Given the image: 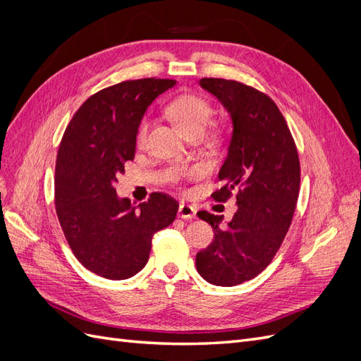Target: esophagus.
<instances>
[{
  "label": "esophagus",
  "instance_id": "esophagus-1",
  "mask_svg": "<svg viewBox=\"0 0 361 361\" xmlns=\"http://www.w3.org/2000/svg\"><path fill=\"white\" fill-rule=\"evenodd\" d=\"M195 212H197V211H195L192 206L182 203V204L179 206L178 215H179L180 218H183V220H192V218H195Z\"/></svg>",
  "mask_w": 361,
  "mask_h": 361
}]
</instances>
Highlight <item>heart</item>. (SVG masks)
Returning a JSON list of instances; mask_svg holds the SVG:
<instances>
[{"label":"heart","mask_w":361,"mask_h":361,"mask_svg":"<svg viewBox=\"0 0 361 361\" xmlns=\"http://www.w3.org/2000/svg\"><path fill=\"white\" fill-rule=\"evenodd\" d=\"M166 114L171 122L179 128L180 133L185 137H202L206 129L209 128L212 117H214V108L212 104L204 99L199 94L185 93L179 94L166 105ZM149 122L145 118L141 120L137 133H135V143L137 146H143L147 138ZM199 170H192L191 174H197ZM173 178H178V174H173Z\"/></svg>","instance_id":"1"}]
</instances>
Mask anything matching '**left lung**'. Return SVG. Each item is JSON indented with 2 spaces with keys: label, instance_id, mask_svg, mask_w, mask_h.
Wrapping results in <instances>:
<instances>
[{
  "label": "left lung",
  "instance_id": "8db88e82",
  "mask_svg": "<svg viewBox=\"0 0 361 361\" xmlns=\"http://www.w3.org/2000/svg\"><path fill=\"white\" fill-rule=\"evenodd\" d=\"M231 114L233 133L212 192L226 202L236 191L238 211L227 226L206 211L199 218L214 228V241L195 256L199 274L215 286L255 279L274 259L285 239L300 192V159L285 117L269 96L233 80L202 78Z\"/></svg>",
  "mask_w": 361,
  "mask_h": 361
}]
</instances>
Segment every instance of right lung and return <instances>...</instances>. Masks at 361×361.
<instances>
[{"instance_id":"right-lung-1","label":"right lung","mask_w":361,"mask_h":361,"mask_svg":"<svg viewBox=\"0 0 361 361\" xmlns=\"http://www.w3.org/2000/svg\"><path fill=\"white\" fill-rule=\"evenodd\" d=\"M174 80L123 81L90 96L68 125L56 164V211L80 264L110 280L145 268L152 238L176 218L179 203L152 192L138 206L118 199L114 183L135 155V133L147 106Z\"/></svg>"}]
</instances>
